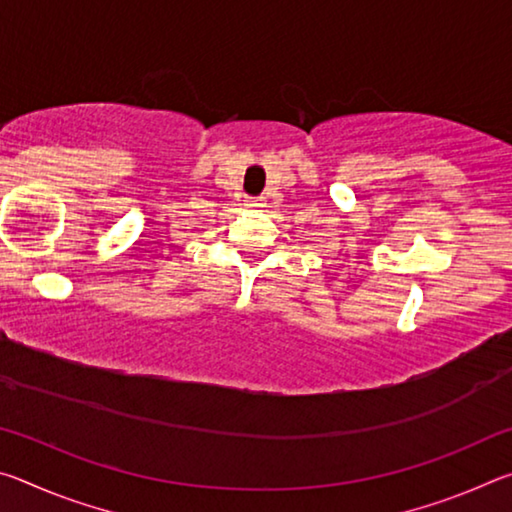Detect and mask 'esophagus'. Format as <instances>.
<instances>
[{
    "instance_id": "obj_1",
    "label": "esophagus",
    "mask_w": 512,
    "mask_h": 512,
    "mask_svg": "<svg viewBox=\"0 0 512 512\" xmlns=\"http://www.w3.org/2000/svg\"><path fill=\"white\" fill-rule=\"evenodd\" d=\"M246 207H253V210H259V207H264V198H246Z\"/></svg>"
}]
</instances>
